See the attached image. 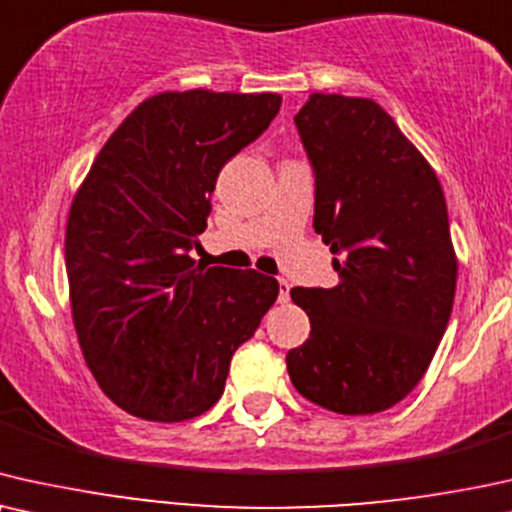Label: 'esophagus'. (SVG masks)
<instances>
[{
	"label": "esophagus",
	"mask_w": 512,
	"mask_h": 512,
	"mask_svg": "<svg viewBox=\"0 0 512 512\" xmlns=\"http://www.w3.org/2000/svg\"><path fill=\"white\" fill-rule=\"evenodd\" d=\"M290 299V283L285 278H278V302H288Z\"/></svg>",
	"instance_id": "1"
}]
</instances>
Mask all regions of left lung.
<instances>
[{
  "label": "left lung",
  "mask_w": 512,
  "mask_h": 512,
  "mask_svg": "<svg viewBox=\"0 0 512 512\" xmlns=\"http://www.w3.org/2000/svg\"><path fill=\"white\" fill-rule=\"evenodd\" d=\"M295 124L316 173L313 229L335 288H292L311 335L292 384L337 414H377L412 393L452 316L456 252L426 156L370 98L311 93Z\"/></svg>",
  "instance_id": "1"
}]
</instances>
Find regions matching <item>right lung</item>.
I'll return each mask as SVG.
<instances>
[{
  "label": "right lung",
  "instance_id": "right-lung-1",
  "mask_svg": "<svg viewBox=\"0 0 512 512\" xmlns=\"http://www.w3.org/2000/svg\"><path fill=\"white\" fill-rule=\"evenodd\" d=\"M278 109V93H156L109 135L74 194V330L102 393L133 417L173 424L210 410L234 351L276 302V278L206 269L189 250L222 166Z\"/></svg>",
  "mask_w": 512,
  "mask_h": 512
}]
</instances>
